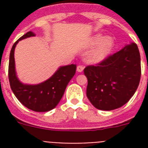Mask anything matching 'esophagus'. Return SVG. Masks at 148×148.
Returning a JSON list of instances; mask_svg holds the SVG:
<instances>
[{
	"instance_id": "esophagus-1",
	"label": "esophagus",
	"mask_w": 148,
	"mask_h": 148,
	"mask_svg": "<svg viewBox=\"0 0 148 148\" xmlns=\"http://www.w3.org/2000/svg\"><path fill=\"white\" fill-rule=\"evenodd\" d=\"M84 70V67L83 66H81V65H79L77 67V71L78 72H82Z\"/></svg>"
}]
</instances>
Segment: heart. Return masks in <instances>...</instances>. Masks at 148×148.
I'll use <instances>...</instances> for the list:
<instances>
[{
    "mask_svg": "<svg viewBox=\"0 0 148 148\" xmlns=\"http://www.w3.org/2000/svg\"><path fill=\"white\" fill-rule=\"evenodd\" d=\"M97 45L88 55L86 60L90 64H97L103 61L110 53L114 47V40L110 37L103 38L102 34H96L90 38L88 47Z\"/></svg>",
    "mask_w": 148,
    "mask_h": 148,
    "instance_id": "1",
    "label": "heart"
}]
</instances>
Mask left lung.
<instances>
[{
	"mask_svg": "<svg viewBox=\"0 0 148 148\" xmlns=\"http://www.w3.org/2000/svg\"><path fill=\"white\" fill-rule=\"evenodd\" d=\"M87 97L95 108L112 110L127 103L140 83V56L135 43L126 45L97 66L84 70Z\"/></svg>",
	"mask_w": 148,
	"mask_h": 148,
	"instance_id": "8db88e82",
	"label": "left lung"
}]
</instances>
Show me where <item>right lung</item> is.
Instances as JSON below:
<instances>
[{
	"mask_svg": "<svg viewBox=\"0 0 148 148\" xmlns=\"http://www.w3.org/2000/svg\"><path fill=\"white\" fill-rule=\"evenodd\" d=\"M34 36V32L29 31L14 44L10 53L8 77L13 93L23 105L34 111L47 112L60 102L69 81L75 74L77 67L75 64L61 66L50 78L38 84L21 82L15 70V47L20 40Z\"/></svg>",
	"mask_w": 148,
	"mask_h": 148,
	"instance_id": "1",
	"label": "right lung"
}]
</instances>
